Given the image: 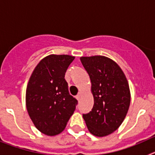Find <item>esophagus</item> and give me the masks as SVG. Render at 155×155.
<instances>
[{
    "mask_svg": "<svg viewBox=\"0 0 155 155\" xmlns=\"http://www.w3.org/2000/svg\"><path fill=\"white\" fill-rule=\"evenodd\" d=\"M80 97H81V93H79L78 94H77V95H76V98L78 100L80 99Z\"/></svg>",
    "mask_w": 155,
    "mask_h": 155,
    "instance_id": "1",
    "label": "esophagus"
}]
</instances>
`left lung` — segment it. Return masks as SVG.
I'll return each mask as SVG.
<instances>
[{"label":"left lung","instance_id":"8db88e82","mask_svg":"<svg viewBox=\"0 0 155 155\" xmlns=\"http://www.w3.org/2000/svg\"><path fill=\"white\" fill-rule=\"evenodd\" d=\"M81 61L90 77L94 105L83 118L91 134L105 137L119 128L130 103L128 81L119 65L103 56L82 57Z\"/></svg>","mask_w":155,"mask_h":155}]
</instances>
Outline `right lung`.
I'll return each instance as SVG.
<instances>
[{
  "mask_svg": "<svg viewBox=\"0 0 155 155\" xmlns=\"http://www.w3.org/2000/svg\"><path fill=\"white\" fill-rule=\"evenodd\" d=\"M74 57L52 55L43 58L31 74L26 88V107L34 125L54 136L65 129L78 100L71 95L65 73Z\"/></svg>",
  "mask_w": 155,
  "mask_h": 155,
  "instance_id": "1",
  "label": "right lung"
}]
</instances>
